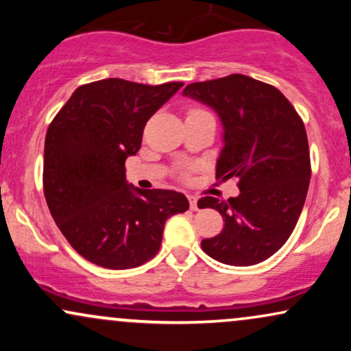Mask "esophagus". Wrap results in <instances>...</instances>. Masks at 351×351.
Wrapping results in <instances>:
<instances>
[{
	"mask_svg": "<svg viewBox=\"0 0 351 351\" xmlns=\"http://www.w3.org/2000/svg\"><path fill=\"white\" fill-rule=\"evenodd\" d=\"M188 199H189V209H191V211H198V199L191 195L188 196Z\"/></svg>",
	"mask_w": 351,
	"mask_h": 351,
	"instance_id": "1",
	"label": "esophagus"
}]
</instances>
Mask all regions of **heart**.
<instances>
[{"instance_id": "obj_1", "label": "heart", "mask_w": 351, "mask_h": 351, "mask_svg": "<svg viewBox=\"0 0 351 351\" xmlns=\"http://www.w3.org/2000/svg\"><path fill=\"white\" fill-rule=\"evenodd\" d=\"M201 114H208V112L204 110V108H201V107H191V108H188V117L201 115Z\"/></svg>"}]
</instances>
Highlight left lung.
Listing matches in <instances>:
<instances>
[{"label": "left lung", "mask_w": 351, "mask_h": 351, "mask_svg": "<svg viewBox=\"0 0 351 351\" xmlns=\"http://www.w3.org/2000/svg\"><path fill=\"white\" fill-rule=\"evenodd\" d=\"M184 95L213 107L224 125L216 180H237L228 201L204 196L199 208L219 211L224 228L201 241L203 251L229 265H254L292 234L310 183L307 132L287 97L244 74L188 84Z\"/></svg>", "instance_id": "left-lung-1"}]
</instances>
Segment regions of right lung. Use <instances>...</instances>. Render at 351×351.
<instances>
[{
  "instance_id": "add662e5",
  "label": "right lung",
  "mask_w": 351,
  "mask_h": 351,
  "mask_svg": "<svg viewBox=\"0 0 351 351\" xmlns=\"http://www.w3.org/2000/svg\"><path fill=\"white\" fill-rule=\"evenodd\" d=\"M183 87L104 79L75 88L44 142L43 188L56 224L84 259L134 269L156 256L167 219L189 208L173 189H138L125 160L142 147L148 119Z\"/></svg>"
}]
</instances>
